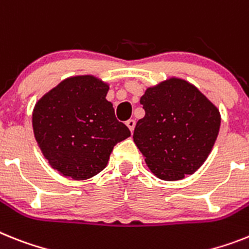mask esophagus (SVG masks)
<instances>
[{"label":"esophagus","instance_id":"obj_1","mask_svg":"<svg viewBox=\"0 0 249 249\" xmlns=\"http://www.w3.org/2000/svg\"><path fill=\"white\" fill-rule=\"evenodd\" d=\"M125 124H126V126L130 129V131L134 130V128H135V120H134V119H129V120L126 121Z\"/></svg>","mask_w":249,"mask_h":249}]
</instances>
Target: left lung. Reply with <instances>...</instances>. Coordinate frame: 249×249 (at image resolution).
<instances>
[{
    "instance_id": "left-lung-1",
    "label": "left lung",
    "mask_w": 249,
    "mask_h": 249,
    "mask_svg": "<svg viewBox=\"0 0 249 249\" xmlns=\"http://www.w3.org/2000/svg\"><path fill=\"white\" fill-rule=\"evenodd\" d=\"M141 104L145 115L135 125L133 139L150 172L178 181L199 170L219 134L218 107L177 77L148 87Z\"/></svg>"
}]
</instances>
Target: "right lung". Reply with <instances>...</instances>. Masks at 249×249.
Returning <instances> with one entry per match:
<instances>
[{"label":"right lung","mask_w":249,"mask_h":249,"mask_svg":"<svg viewBox=\"0 0 249 249\" xmlns=\"http://www.w3.org/2000/svg\"><path fill=\"white\" fill-rule=\"evenodd\" d=\"M108 85L91 74L63 79L35 104L33 130L53 170L89 179L107 166L112 149L130 137L106 100Z\"/></svg>","instance_id":"1"}]
</instances>
